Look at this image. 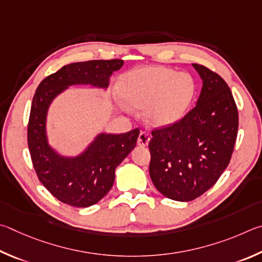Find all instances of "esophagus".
I'll use <instances>...</instances> for the list:
<instances>
[{"label":"esophagus","instance_id":"34e87169","mask_svg":"<svg viewBox=\"0 0 262 262\" xmlns=\"http://www.w3.org/2000/svg\"><path fill=\"white\" fill-rule=\"evenodd\" d=\"M149 140H150V136L147 134V132H140V135L138 137V145L147 146Z\"/></svg>","mask_w":262,"mask_h":262}]
</instances>
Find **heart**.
I'll return each mask as SVG.
<instances>
[{
	"label": "heart",
	"mask_w": 262,
	"mask_h": 262,
	"mask_svg": "<svg viewBox=\"0 0 262 262\" xmlns=\"http://www.w3.org/2000/svg\"><path fill=\"white\" fill-rule=\"evenodd\" d=\"M118 92L131 107L148 108L147 117L154 125H170L185 115L195 86L186 73L154 67L124 75L118 82Z\"/></svg>",
	"instance_id": "obj_1"
}]
</instances>
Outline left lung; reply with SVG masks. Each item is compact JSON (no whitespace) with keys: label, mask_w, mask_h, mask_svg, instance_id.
Instances as JSON below:
<instances>
[{"label":"left lung","mask_w":262,"mask_h":262,"mask_svg":"<svg viewBox=\"0 0 262 262\" xmlns=\"http://www.w3.org/2000/svg\"><path fill=\"white\" fill-rule=\"evenodd\" d=\"M203 79L195 107L170 125L154 128L149 175L169 199L191 201L226 170L235 147L238 110L230 89L216 72L192 64Z\"/></svg>","instance_id":"obj_1"}]
</instances>
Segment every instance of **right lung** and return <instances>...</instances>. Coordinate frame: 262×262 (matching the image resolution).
Listing matches in <instances>:
<instances>
[{"label":"right lung","instance_id":"right-lung-1","mask_svg":"<svg viewBox=\"0 0 262 262\" xmlns=\"http://www.w3.org/2000/svg\"><path fill=\"white\" fill-rule=\"evenodd\" d=\"M123 59H94L64 66L46 77L35 91L27 125V145L39 181L55 198L75 207H90L112 189L115 169L135 148L139 128L121 135H99L77 158L59 157L46 137V115L57 94L76 84L105 87Z\"/></svg>","mask_w":262,"mask_h":262}]
</instances>
